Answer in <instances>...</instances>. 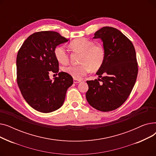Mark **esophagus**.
<instances>
[{
  "label": "esophagus",
  "mask_w": 156,
  "mask_h": 156,
  "mask_svg": "<svg viewBox=\"0 0 156 156\" xmlns=\"http://www.w3.org/2000/svg\"><path fill=\"white\" fill-rule=\"evenodd\" d=\"M81 81V80H78V79H75L74 78L73 79V82L75 83H80Z\"/></svg>",
  "instance_id": "esophagus-1"
}]
</instances>
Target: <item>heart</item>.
<instances>
[{
    "mask_svg": "<svg viewBox=\"0 0 156 156\" xmlns=\"http://www.w3.org/2000/svg\"><path fill=\"white\" fill-rule=\"evenodd\" d=\"M71 49L81 54L78 66L70 65L63 68V71L75 79H81L90 71L99 69L102 65L105 56L104 47L101 44H94L92 41L85 38H76L69 44ZM55 59L61 64L69 61V55L62 46H57L54 51Z\"/></svg>",
    "mask_w": 156,
    "mask_h": 156,
    "instance_id": "b5f03b06",
    "label": "heart"
}]
</instances>
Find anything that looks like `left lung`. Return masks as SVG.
Listing matches in <instances>:
<instances>
[{
    "label": "left lung",
    "instance_id": "1",
    "mask_svg": "<svg viewBox=\"0 0 156 156\" xmlns=\"http://www.w3.org/2000/svg\"><path fill=\"white\" fill-rule=\"evenodd\" d=\"M94 38L102 40L105 56L96 73L101 79L87 81L86 98L94 108L108 112L119 108L132 91L138 75L136 52L132 42L116 28L103 27Z\"/></svg>",
    "mask_w": 156,
    "mask_h": 156
}]
</instances>
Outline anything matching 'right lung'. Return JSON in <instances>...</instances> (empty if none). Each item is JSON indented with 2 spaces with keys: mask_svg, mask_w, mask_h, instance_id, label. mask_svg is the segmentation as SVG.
Masks as SVG:
<instances>
[{
  "mask_svg": "<svg viewBox=\"0 0 156 156\" xmlns=\"http://www.w3.org/2000/svg\"><path fill=\"white\" fill-rule=\"evenodd\" d=\"M68 41L55 31H38L27 38L18 52V87L24 100L39 112L48 113L59 109L68 88L73 83L72 76L65 72H59L54 80L49 78L50 73L59 72L55 48Z\"/></svg>",
  "mask_w": 156,
  "mask_h": 156,
  "instance_id": "right-lung-1",
  "label": "right lung"
}]
</instances>
